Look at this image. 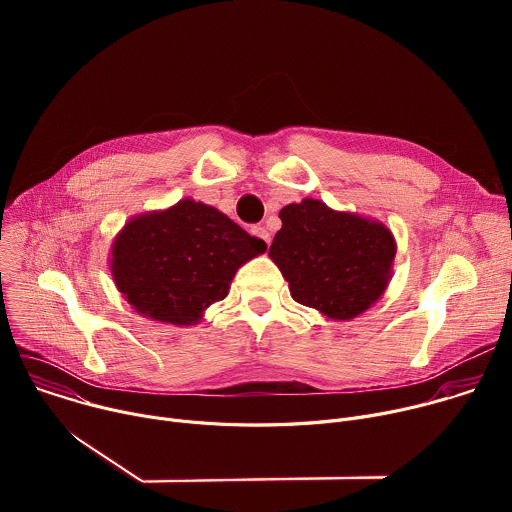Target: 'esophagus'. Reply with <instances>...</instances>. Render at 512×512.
<instances>
[{
    "instance_id": "obj_1",
    "label": "esophagus",
    "mask_w": 512,
    "mask_h": 512,
    "mask_svg": "<svg viewBox=\"0 0 512 512\" xmlns=\"http://www.w3.org/2000/svg\"><path fill=\"white\" fill-rule=\"evenodd\" d=\"M253 235L259 237V239H261L263 243H267V245L271 243V233H269V229L263 227V225H261V227H255V229H253Z\"/></svg>"
}]
</instances>
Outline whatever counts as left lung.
Listing matches in <instances>:
<instances>
[{
    "mask_svg": "<svg viewBox=\"0 0 512 512\" xmlns=\"http://www.w3.org/2000/svg\"><path fill=\"white\" fill-rule=\"evenodd\" d=\"M279 218L269 257L298 304L344 322L383 298L397 255L387 225L314 198L283 206Z\"/></svg>",
    "mask_w": 512,
    "mask_h": 512,
    "instance_id": "1",
    "label": "left lung"
}]
</instances>
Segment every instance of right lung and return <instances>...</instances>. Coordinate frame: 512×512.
<instances>
[{"instance_id":"1","label":"right lung","mask_w":512,"mask_h":512,"mask_svg":"<svg viewBox=\"0 0 512 512\" xmlns=\"http://www.w3.org/2000/svg\"><path fill=\"white\" fill-rule=\"evenodd\" d=\"M267 245L227 214L182 198L170 208L131 216L109 253L115 287L145 318L192 326L227 298L235 273Z\"/></svg>"}]
</instances>
